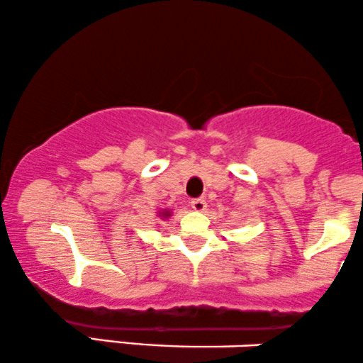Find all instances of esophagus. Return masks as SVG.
I'll return each instance as SVG.
<instances>
[{"label": "esophagus", "instance_id": "esophagus-1", "mask_svg": "<svg viewBox=\"0 0 363 363\" xmlns=\"http://www.w3.org/2000/svg\"><path fill=\"white\" fill-rule=\"evenodd\" d=\"M190 206H191V208H194V211H197V212H202V211H206V207H207V202L203 199H191V202H190Z\"/></svg>", "mask_w": 363, "mask_h": 363}]
</instances>
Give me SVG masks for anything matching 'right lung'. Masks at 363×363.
Segmentation results:
<instances>
[{
    "instance_id": "right-lung-1",
    "label": "right lung",
    "mask_w": 363,
    "mask_h": 363,
    "mask_svg": "<svg viewBox=\"0 0 363 363\" xmlns=\"http://www.w3.org/2000/svg\"><path fill=\"white\" fill-rule=\"evenodd\" d=\"M166 216H169V212H163V217H166Z\"/></svg>"
}]
</instances>
